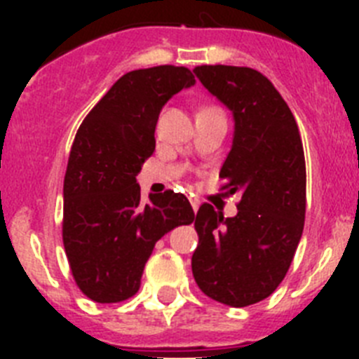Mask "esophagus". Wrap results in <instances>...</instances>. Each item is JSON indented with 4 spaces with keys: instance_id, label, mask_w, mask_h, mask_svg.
Here are the masks:
<instances>
[{
    "instance_id": "34e87169",
    "label": "esophagus",
    "mask_w": 359,
    "mask_h": 359,
    "mask_svg": "<svg viewBox=\"0 0 359 359\" xmlns=\"http://www.w3.org/2000/svg\"><path fill=\"white\" fill-rule=\"evenodd\" d=\"M189 201H190V205H192V208H194V212H198V208H199V199L194 198V196H190Z\"/></svg>"
}]
</instances>
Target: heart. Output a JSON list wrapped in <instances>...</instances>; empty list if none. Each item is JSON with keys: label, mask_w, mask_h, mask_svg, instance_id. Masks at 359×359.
<instances>
[{"label": "heart", "mask_w": 359, "mask_h": 359, "mask_svg": "<svg viewBox=\"0 0 359 359\" xmlns=\"http://www.w3.org/2000/svg\"><path fill=\"white\" fill-rule=\"evenodd\" d=\"M205 109H217V107H205ZM203 111V109H201Z\"/></svg>", "instance_id": "b5f03b06"}]
</instances>
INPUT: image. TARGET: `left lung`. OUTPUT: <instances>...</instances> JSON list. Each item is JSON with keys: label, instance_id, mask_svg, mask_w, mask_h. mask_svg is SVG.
<instances>
[{"label": "left lung", "instance_id": "left-lung-1", "mask_svg": "<svg viewBox=\"0 0 359 359\" xmlns=\"http://www.w3.org/2000/svg\"><path fill=\"white\" fill-rule=\"evenodd\" d=\"M196 77L233 113V142L219 177L241 194L236 217L203 203L194 217L196 284L231 307L261 302L278 287L306 219V160L297 120L275 86L246 66L203 65Z\"/></svg>", "mask_w": 359, "mask_h": 359}]
</instances>
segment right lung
<instances>
[{
	"label": "right lung",
	"instance_id": "add662e5",
	"mask_svg": "<svg viewBox=\"0 0 359 359\" xmlns=\"http://www.w3.org/2000/svg\"><path fill=\"white\" fill-rule=\"evenodd\" d=\"M194 82L185 66L126 73L75 135L65 176L62 243L75 284L93 302L116 304L136 294L156 241L194 221L183 194L165 190L142 205L136 183L154 152L161 107Z\"/></svg>",
	"mask_w": 359,
	"mask_h": 359
}]
</instances>
